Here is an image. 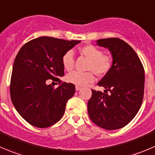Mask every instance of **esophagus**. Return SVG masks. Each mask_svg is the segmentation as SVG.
<instances>
[{
    "label": "esophagus",
    "instance_id": "34e87169",
    "mask_svg": "<svg viewBox=\"0 0 155 155\" xmlns=\"http://www.w3.org/2000/svg\"><path fill=\"white\" fill-rule=\"evenodd\" d=\"M81 88H82V87H79V86H76V91H79V90H81Z\"/></svg>",
    "mask_w": 155,
    "mask_h": 155
}]
</instances>
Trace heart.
<instances>
[{
    "label": "heart",
    "mask_w": 155,
    "mask_h": 155,
    "mask_svg": "<svg viewBox=\"0 0 155 155\" xmlns=\"http://www.w3.org/2000/svg\"><path fill=\"white\" fill-rule=\"evenodd\" d=\"M82 54L89 59L87 70H92L97 76H104L110 70L112 66V61L110 56L104 54V51L92 45H87L80 48ZM74 52L68 50L62 57V64L65 70L70 71L74 67ZM67 80L70 83L79 87H84L94 81V75L91 71H73L67 76Z\"/></svg>",
    "instance_id": "obj_1"
}]
</instances>
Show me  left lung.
Here are the masks:
<instances>
[{
  "instance_id": "1",
  "label": "left lung",
  "mask_w": 155,
  "mask_h": 155,
  "mask_svg": "<svg viewBox=\"0 0 155 155\" xmlns=\"http://www.w3.org/2000/svg\"><path fill=\"white\" fill-rule=\"evenodd\" d=\"M96 43L110 51L112 66L97 83L105 88L104 93L91 90L92 96L87 102L88 115L104 129H120L132 121L142 105L144 68L135 51L121 39H101Z\"/></svg>"
}]
</instances>
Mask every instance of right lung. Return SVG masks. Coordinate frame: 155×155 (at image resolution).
<instances>
[{
	"label": "right lung",
	"mask_w": 155,
	"mask_h": 155,
	"mask_svg": "<svg viewBox=\"0 0 155 155\" xmlns=\"http://www.w3.org/2000/svg\"><path fill=\"white\" fill-rule=\"evenodd\" d=\"M79 43L41 37L28 42L18 51L11 76V100L31 125L48 127L64 115L67 102L76 91L75 85L64 82L55 88L47 80L58 81V77L64 75L62 57Z\"/></svg>",
	"instance_id": "1"
}]
</instances>
